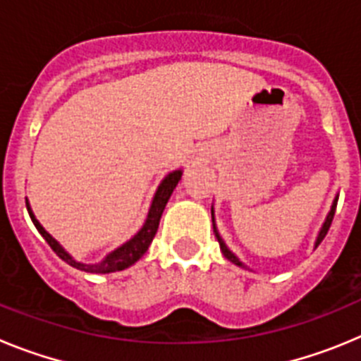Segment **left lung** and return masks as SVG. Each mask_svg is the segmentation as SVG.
<instances>
[{"instance_id": "left-lung-1", "label": "left lung", "mask_w": 361, "mask_h": 361, "mask_svg": "<svg viewBox=\"0 0 361 361\" xmlns=\"http://www.w3.org/2000/svg\"><path fill=\"white\" fill-rule=\"evenodd\" d=\"M336 204H338V197H336V199H334L333 206H331V212H329V215H327V219H325V222H324V226H322L320 233H318L317 242H314V247H318V244H320V242L324 240V238H325V235H327V231H329V228H331V222H333V219H334V212H336ZM212 216H213V208H212ZM213 231H215V237H216V240H219V244H220V250H222V253H224V257L228 258L229 262H233V264H235V266L245 267L244 264H242L240 260H238V258L235 257V255H233L231 251L228 250V245L224 244V240H222V238H220L219 231H216V228H215V220H213Z\"/></svg>"}]
</instances>
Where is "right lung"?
<instances>
[{"instance_id":"obj_1","label":"right lung","mask_w":361,"mask_h":361,"mask_svg":"<svg viewBox=\"0 0 361 361\" xmlns=\"http://www.w3.org/2000/svg\"><path fill=\"white\" fill-rule=\"evenodd\" d=\"M180 177H183V170H175V171H171V173L166 175L164 180L159 184L157 191H155V195H153L148 216H146V220H145V226H142V228L137 231V235H133L128 242H124L121 247H117V250H114L111 253H108L106 257H104L103 260L97 264L78 262V260H75V258H73L72 255H70L68 251H66L65 247H63V245L59 244V242H57L56 238H54L52 235H50V233L39 224V220L36 219V215H34V212H32L30 204H28L27 199H25V202H27V209H28V215H30L32 222H34V226H36L37 231L41 233V237L49 242V245L52 247L54 253H56L57 257L61 258V260H65L68 266L75 267V269H79V271H85V273L106 275V273H116V271L126 269V267H130L132 264H135L137 260H139V258H141L146 251H148L149 244H152L153 237H155V233H157L162 212H164L166 204H168V200H170L171 193H173L175 186L178 184Z\"/></svg>"}]
</instances>
